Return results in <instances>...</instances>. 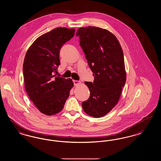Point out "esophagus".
<instances>
[{"mask_svg": "<svg viewBox=\"0 0 161 161\" xmlns=\"http://www.w3.org/2000/svg\"><path fill=\"white\" fill-rule=\"evenodd\" d=\"M74 84L75 86H77L80 84H81V82L80 81H77V80H74Z\"/></svg>", "mask_w": 161, "mask_h": 161, "instance_id": "obj_1", "label": "esophagus"}]
</instances>
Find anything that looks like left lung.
Masks as SVG:
<instances>
[{"label": "left lung", "mask_w": 161, "mask_h": 161, "mask_svg": "<svg viewBox=\"0 0 161 161\" xmlns=\"http://www.w3.org/2000/svg\"><path fill=\"white\" fill-rule=\"evenodd\" d=\"M76 36L95 78L93 83H84L90 95L83 109L92 117H103L117 103L126 83L122 47L112 33L95 26L79 28Z\"/></svg>", "instance_id": "1"}]
</instances>
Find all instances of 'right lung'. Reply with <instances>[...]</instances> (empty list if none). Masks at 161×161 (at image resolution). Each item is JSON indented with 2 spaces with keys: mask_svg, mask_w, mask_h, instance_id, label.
Masks as SVG:
<instances>
[{
  "mask_svg": "<svg viewBox=\"0 0 161 161\" xmlns=\"http://www.w3.org/2000/svg\"><path fill=\"white\" fill-rule=\"evenodd\" d=\"M75 29L58 27L38 37L28 49L23 67L26 92L36 107L47 116L59 113L74 86L71 78L56 77L60 50Z\"/></svg>",
  "mask_w": 161,
  "mask_h": 161,
  "instance_id": "obj_1",
  "label": "right lung"
}]
</instances>
